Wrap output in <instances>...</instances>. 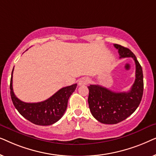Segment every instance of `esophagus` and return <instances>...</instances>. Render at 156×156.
Instances as JSON below:
<instances>
[{
    "label": "esophagus",
    "mask_w": 156,
    "mask_h": 156,
    "mask_svg": "<svg viewBox=\"0 0 156 156\" xmlns=\"http://www.w3.org/2000/svg\"><path fill=\"white\" fill-rule=\"evenodd\" d=\"M89 82V78L82 77V78H81L80 80H79L78 84H79V85H86L88 84Z\"/></svg>",
    "instance_id": "esophagus-1"
}]
</instances>
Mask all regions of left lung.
Masks as SVG:
<instances>
[{
  "instance_id": "left-lung-1",
  "label": "left lung",
  "mask_w": 156,
  "mask_h": 156,
  "mask_svg": "<svg viewBox=\"0 0 156 156\" xmlns=\"http://www.w3.org/2000/svg\"><path fill=\"white\" fill-rule=\"evenodd\" d=\"M120 58L132 57L136 63V80L131 90L114 92L100 86H88V103L91 114L98 121L105 124H115L125 120L139 106L144 93V76L140 65L129 49L114 44Z\"/></svg>"
}]
</instances>
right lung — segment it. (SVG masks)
<instances>
[{"mask_svg":"<svg viewBox=\"0 0 156 156\" xmlns=\"http://www.w3.org/2000/svg\"><path fill=\"white\" fill-rule=\"evenodd\" d=\"M14 69V68H13ZM12 72L10 79V97L12 104L18 112L34 124L49 126L62 118L67 107L68 99L77 84L63 87L45 101L37 103H26L16 97L12 89Z\"/></svg>","mask_w":156,"mask_h":156,"instance_id":"right-lung-1","label":"right lung"}]
</instances>
